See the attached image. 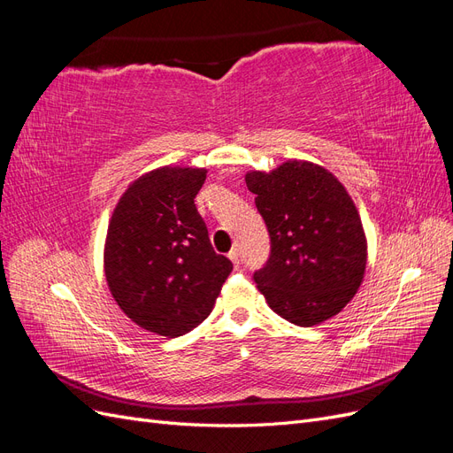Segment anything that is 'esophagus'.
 I'll return each instance as SVG.
<instances>
[{"mask_svg": "<svg viewBox=\"0 0 453 453\" xmlns=\"http://www.w3.org/2000/svg\"><path fill=\"white\" fill-rule=\"evenodd\" d=\"M228 258H230V260H232V263H234L236 266L240 265V253H238V250H236V248H234V250H232V251L228 253Z\"/></svg>", "mask_w": 453, "mask_h": 453, "instance_id": "obj_1", "label": "esophagus"}]
</instances>
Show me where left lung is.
I'll list each match as a JSON object with an SVG mask.
<instances>
[{
	"label": "left lung",
	"mask_w": 453,
	"mask_h": 453,
	"mask_svg": "<svg viewBox=\"0 0 453 453\" xmlns=\"http://www.w3.org/2000/svg\"><path fill=\"white\" fill-rule=\"evenodd\" d=\"M245 183L270 234V257L253 273L268 306L298 326L342 311L366 268L361 217L344 185L306 160L253 170Z\"/></svg>",
	"instance_id": "8db88e82"
}]
</instances>
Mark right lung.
Instances as JSON below:
<instances>
[{
	"mask_svg": "<svg viewBox=\"0 0 453 453\" xmlns=\"http://www.w3.org/2000/svg\"><path fill=\"white\" fill-rule=\"evenodd\" d=\"M203 168L164 166L135 180L107 228L105 278L120 310L175 338L211 313L232 263L211 248L195 198Z\"/></svg>",
	"mask_w": 453,
	"mask_h": 453,
	"instance_id": "1",
	"label": "right lung"
}]
</instances>
